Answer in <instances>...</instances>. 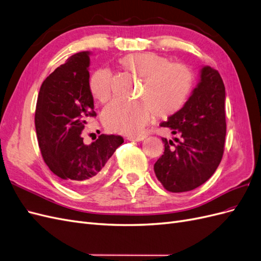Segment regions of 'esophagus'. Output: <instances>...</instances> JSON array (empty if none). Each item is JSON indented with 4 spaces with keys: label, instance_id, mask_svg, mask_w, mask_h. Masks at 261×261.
<instances>
[{
    "label": "esophagus",
    "instance_id": "1",
    "mask_svg": "<svg viewBox=\"0 0 261 261\" xmlns=\"http://www.w3.org/2000/svg\"><path fill=\"white\" fill-rule=\"evenodd\" d=\"M130 141H143L144 139H146L145 135H137V136H128L127 138Z\"/></svg>",
    "mask_w": 261,
    "mask_h": 261
}]
</instances>
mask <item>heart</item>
<instances>
[{
    "label": "heart",
    "mask_w": 261,
    "mask_h": 261,
    "mask_svg": "<svg viewBox=\"0 0 261 261\" xmlns=\"http://www.w3.org/2000/svg\"><path fill=\"white\" fill-rule=\"evenodd\" d=\"M129 73L143 80V88L137 102L113 101L102 113V121L110 132L135 135L151 120L169 117L180 111L193 89L191 70L179 63H169L167 58L152 52L128 54L120 60ZM92 97L107 102L112 96L111 74L100 68L90 78Z\"/></svg>",
    "instance_id": "b5f03b06"
}]
</instances>
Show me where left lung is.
<instances>
[{
	"mask_svg": "<svg viewBox=\"0 0 261 261\" xmlns=\"http://www.w3.org/2000/svg\"><path fill=\"white\" fill-rule=\"evenodd\" d=\"M225 87L218 70L200 68L199 82L183 109L162 122L180 139L162 138L164 152L154 163V173L172 193L193 191L207 181L222 159L226 134Z\"/></svg>",
	"mask_w": 261,
	"mask_h": 261,
	"instance_id": "1",
	"label": "left lung"
}]
</instances>
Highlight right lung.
<instances>
[{"label":"right lung","instance_id":"add662e5","mask_svg":"<svg viewBox=\"0 0 261 261\" xmlns=\"http://www.w3.org/2000/svg\"><path fill=\"white\" fill-rule=\"evenodd\" d=\"M89 51L72 55L45 78L39 91L35 124L43 160L49 169L72 188L99 176L124 139L102 134L90 145L82 132L96 116L89 87Z\"/></svg>","mask_w":261,"mask_h":261}]
</instances>
